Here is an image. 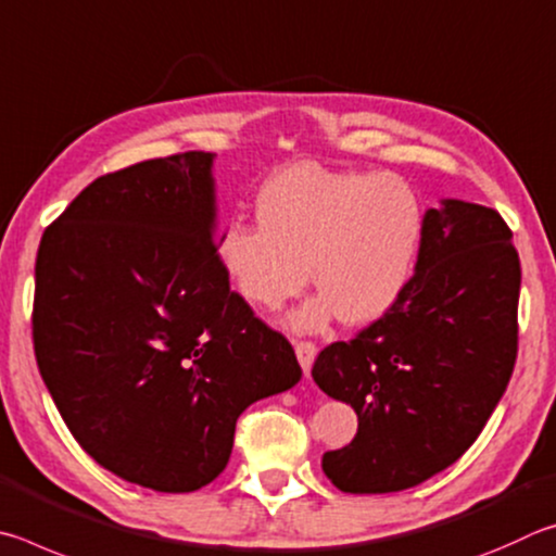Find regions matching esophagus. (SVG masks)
Here are the masks:
<instances>
[{"mask_svg": "<svg viewBox=\"0 0 556 556\" xmlns=\"http://www.w3.org/2000/svg\"><path fill=\"white\" fill-rule=\"evenodd\" d=\"M295 354H298L300 366H303V374L309 376V371H313V364H315V356H317V346L313 342H298Z\"/></svg>", "mask_w": 556, "mask_h": 556, "instance_id": "34e87169", "label": "esophagus"}]
</instances>
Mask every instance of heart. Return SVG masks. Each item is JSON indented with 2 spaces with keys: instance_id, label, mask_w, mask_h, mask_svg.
I'll use <instances>...</instances> for the list:
<instances>
[{
  "instance_id": "1",
  "label": "heart",
  "mask_w": 556,
  "mask_h": 556,
  "mask_svg": "<svg viewBox=\"0 0 556 556\" xmlns=\"http://www.w3.org/2000/svg\"><path fill=\"white\" fill-rule=\"evenodd\" d=\"M258 224L231 222L217 241L231 288L261 309H280L309 283L319 293L290 317L319 332L383 317L410 280L425 207L401 175L337 170L300 161L273 173L256 198Z\"/></svg>"
}]
</instances>
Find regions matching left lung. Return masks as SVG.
Wrapping results in <instances>:
<instances>
[{"mask_svg": "<svg viewBox=\"0 0 556 556\" xmlns=\"http://www.w3.org/2000/svg\"><path fill=\"white\" fill-rule=\"evenodd\" d=\"M518 298L520 258L498 212L464 200L425 212L401 300L313 366L358 415L352 444L323 456L339 491L413 489L469 450L513 376Z\"/></svg>", "mask_w": 556, "mask_h": 556, "instance_id": "1", "label": "left lung"}]
</instances>
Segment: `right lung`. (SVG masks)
Segmentation results:
<instances>
[{
    "mask_svg": "<svg viewBox=\"0 0 556 556\" xmlns=\"http://www.w3.org/2000/svg\"><path fill=\"white\" fill-rule=\"evenodd\" d=\"M212 163L102 175L36 258L34 352L58 413L97 464L161 493L217 479L239 415L303 376L219 268Z\"/></svg>",
    "mask_w": 556,
    "mask_h": 556,
    "instance_id": "add662e5",
    "label": "right lung"
}]
</instances>
